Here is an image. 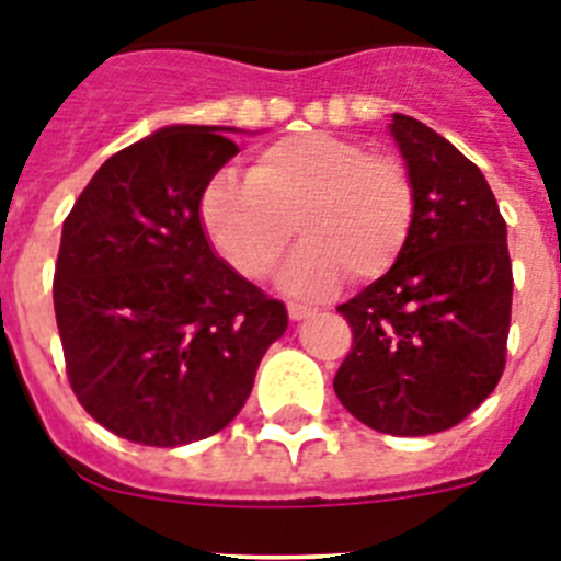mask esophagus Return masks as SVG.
Listing matches in <instances>:
<instances>
[{
    "instance_id": "1",
    "label": "esophagus",
    "mask_w": 561,
    "mask_h": 561,
    "mask_svg": "<svg viewBox=\"0 0 561 561\" xmlns=\"http://www.w3.org/2000/svg\"><path fill=\"white\" fill-rule=\"evenodd\" d=\"M286 311H289L291 320H304V317H309L314 309H311V306H306V304H289V306H286Z\"/></svg>"
}]
</instances>
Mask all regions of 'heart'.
I'll return each mask as SVG.
<instances>
[{
    "instance_id": "obj_1",
    "label": "heart",
    "mask_w": 561,
    "mask_h": 561,
    "mask_svg": "<svg viewBox=\"0 0 561 561\" xmlns=\"http://www.w3.org/2000/svg\"><path fill=\"white\" fill-rule=\"evenodd\" d=\"M415 182L390 153L340 134H289L257 148L247 176L221 168L207 180L199 221L238 275L261 280L291 241L280 284L329 295L342 275L374 280L396 264L415 225Z\"/></svg>"
}]
</instances>
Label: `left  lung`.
Masks as SVG:
<instances>
[{
    "instance_id": "1",
    "label": "left lung",
    "mask_w": 561,
    "mask_h": 561,
    "mask_svg": "<svg viewBox=\"0 0 561 561\" xmlns=\"http://www.w3.org/2000/svg\"><path fill=\"white\" fill-rule=\"evenodd\" d=\"M390 134L415 182V225L399 261L336 306L354 342L334 393L376 433L415 438L460 424L497 388L514 275L480 168L408 114Z\"/></svg>"
}]
</instances>
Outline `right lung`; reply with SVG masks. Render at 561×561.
Segmentation results:
<instances>
[{"mask_svg":"<svg viewBox=\"0 0 561 561\" xmlns=\"http://www.w3.org/2000/svg\"><path fill=\"white\" fill-rule=\"evenodd\" d=\"M221 131L168 126L123 148L64 219L53 304L69 388L142 447L225 430L289 325L286 306L236 275L202 230V191L238 153Z\"/></svg>","mask_w":561,"mask_h":561,"instance_id":"add662e5","label":"right lung"}]
</instances>
